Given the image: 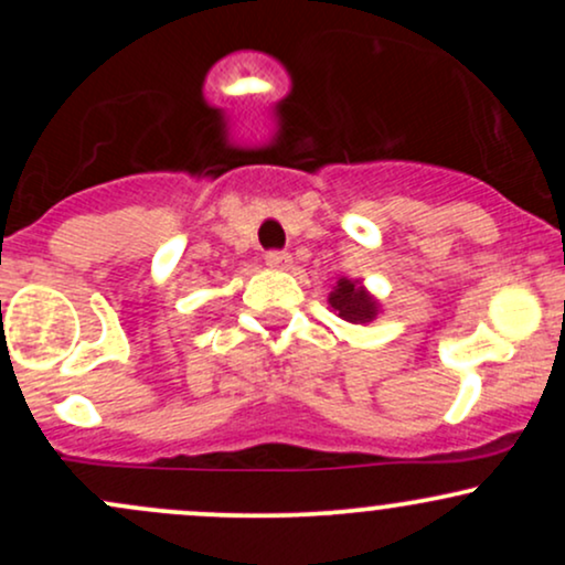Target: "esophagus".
Listing matches in <instances>:
<instances>
[{"mask_svg":"<svg viewBox=\"0 0 565 565\" xmlns=\"http://www.w3.org/2000/svg\"><path fill=\"white\" fill-rule=\"evenodd\" d=\"M265 263L274 270H287L291 265V255L289 252H268V255H265Z\"/></svg>","mask_w":565,"mask_h":565,"instance_id":"obj_1","label":"esophagus"}]
</instances>
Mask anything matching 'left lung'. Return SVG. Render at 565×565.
Wrapping results in <instances>:
<instances>
[{"label":"left lung","mask_w":565,"mask_h":565,"mask_svg":"<svg viewBox=\"0 0 565 565\" xmlns=\"http://www.w3.org/2000/svg\"><path fill=\"white\" fill-rule=\"evenodd\" d=\"M327 302L342 321L355 323V327H369L382 313L380 300L364 287L361 278L342 276L329 291Z\"/></svg>","instance_id":"1"}]
</instances>
